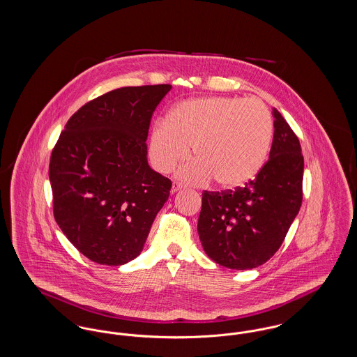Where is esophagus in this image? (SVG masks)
I'll return each instance as SVG.
<instances>
[{"mask_svg": "<svg viewBox=\"0 0 357 357\" xmlns=\"http://www.w3.org/2000/svg\"><path fill=\"white\" fill-rule=\"evenodd\" d=\"M181 188H182V186H181L179 183L174 182V183H172V187H171V191H172V192H176V191H178V190H181Z\"/></svg>", "mask_w": 357, "mask_h": 357, "instance_id": "esophagus-1", "label": "esophagus"}]
</instances>
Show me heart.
<instances>
[{
    "mask_svg": "<svg viewBox=\"0 0 357 357\" xmlns=\"http://www.w3.org/2000/svg\"><path fill=\"white\" fill-rule=\"evenodd\" d=\"M273 132L272 114L259 99H192L153 126L150 156L155 169L167 174L186 160L192 147L195 160L178 172L182 181L201 186L214 178L222 187L242 186L265 165Z\"/></svg>",
    "mask_w": 357,
    "mask_h": 357,
    "instance_id": "b5f03b06",
    "label": "heart"
}]
</instances>
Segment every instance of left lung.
<instances>
[{
	"label": "left lung",
	"mask_w": 357,
	"mask_h": 357,
	"mask_svg": "<svg viewBox=\"0 0 357 357\" xmlns=\"http://www.w3.org/2000/svg\"><path fill=\"white\" fill-rule=\"evenodd\" d=\"M268 162L243 187L202 194L198 234L204 252L225 268L253 269L280 249L303 204L304 156L297 135L273 108Z\"/></svg>",
	"instance_id": "1"
}]
</instances>
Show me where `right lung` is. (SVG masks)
I'll return each instance as SVG.
<instances>
[{"mask_svg":"<svg viewBox=\"0 0 357 357\" xmlns=\"http://www.w3.org/2000/svg\"><path fill=\"white\" fill-rule=\"evenodd\" d=\"M170 84L123 86L85 102L51 153L53 215L91 261L119 266L143 250L171 181L147 163V136Z\"/></svg>","mask_w":357,"mask_h":357,"instance_id":"right-lung-1","label":"right lung"}]
</instances>
